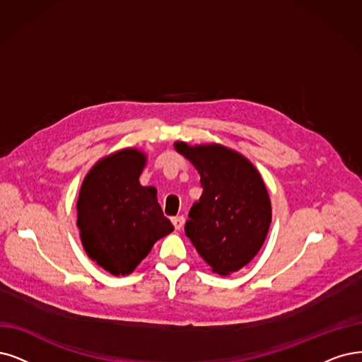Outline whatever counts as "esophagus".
<instances>
[{"label": "esophagus", "mask_w": 362, "mask_h": 362, "mask_svg": "<svg viewBox=\"0 0 362 362\" xmlns=\"http://www.w3.org/2000/svg\"><path fill=\"white\" fill-rule=\"evenodd\" d=\"M171 222H173V225H174V228L180 230L182 226L185 225V218H183V216H174V218H171Z\"/></svg>", "instance_id": "obj_1"}]
</instances>
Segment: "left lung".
<instances>
[{
    "label": "left lung",
    "instance_id": "obj_1",
    "mask_svg": "<svg viewBox=\"0 0 362 362\" xmlns=\"http://www.w3.org/2000/svg\"><path fill=\"white\" fill-rule=\"evenodd\" d=\"M198 170L203 194L189 210L185 233L211 270L238 272L259 252L272 222V204L257 168L219 144H174Z\"/></svg>",
    "mask_w": 362,
    "mask_h": 362
}]
</instances>
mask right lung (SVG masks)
Segmentation results:
<instances>
[{
	"label": "right lung",
	"mask_w": 362,
	"mask_h": 362,
	"mask_svg": "<svg viewBox=\"0 0 362 362\" xmlns=\"http://www.w3.org/2000/svg\"><path fill=\"white\" fill-rule=\"evenodd\" d=\"M144 164V153L136 149L116 152L101 159L80 188L77 226L83 247L115 276L132 273L156 240L174 230L156 189L139 182Z\"/></svg>",
	"instance_id": "1"
}]
</instances>
